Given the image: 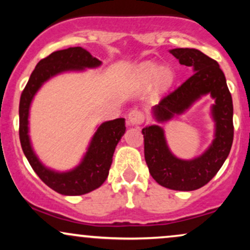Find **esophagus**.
I'll return each mask as SVG.
<instances>
[{
    "label": "esophagus",
    "mask_w": 250,
    "mask_h": 250,
    "mask_svg": "<svg viewBox=\"0 0 250 250\" xmlns=\"http://www.w3.org/2000/svg\"><path fill=\"white\" fill-rule=\"evenodd\" d=\"M145 121V116H143V113L139 109H133V110L129 111L128 114V123L131 125H141V123Z\"/></svg>",
    "instance_id": "esophagus-1"
}]
</instances>
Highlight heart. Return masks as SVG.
<instances>
[{
  "mask_svg": "<svg viewBox=\"0 0 250 250\" xmlns=\"http://www.w3.org/2000/svg\"><path fill=\"white\" fill-rule=\"evenodd\" d=\"M136 76L142 83H149L156 79V84L161 90L170 87L174 82V71L169 67H159L155 62H145L136 69Z\"/></svg>",
  "mask_w": 250,
  "mask_h": 250,
  "instance_id": "obj_1",
  "label": "heart"
}]
</instances>
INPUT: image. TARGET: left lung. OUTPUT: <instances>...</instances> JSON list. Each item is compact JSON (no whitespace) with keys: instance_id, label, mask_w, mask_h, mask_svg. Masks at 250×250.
<instances>
[{"instance_id":"1","label":"left lung","mask_w":250,"mask_h":250,"mask_svg":"<svg viewBox=\"0 0 250 250\" xmlns=\"http://www.w3.org/2000/svg\"><path fill=\"white\" fill-rule=\"evenodd\" d=\"M170 54L181 64L193 69L186 80L153 108L157 122H166L174 115L185 113L201 96L210 94L215 100L211 115L215 137L207 150L193 160H181L169 150L165 131L153 125L142 129L145 159L153 179L162 187L189 191L203 187L216 175L230 151L234 137L233 100L219 63L197 49L176 48Z\"/></svg>"}]
</instances>
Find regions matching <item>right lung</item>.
I'll list each match as a JSON object with an SVG mask.
<instances>
[{"label": "right lung", "instance_id": "1", "mask_svg": "<svg viewBox=\"0 0 250 250\" xmlns=\"http://www.w3.org/2000/svg\"><path fill=\"white\" fill-rule=\"evenodd\" d=\"M101 61L82 47L57 50L36 64L20 100V141L31 168L48 187L62 195H83L101 187L108 177L115 148L125 131V119L103 122L94 134L81 163L69 171L59 173L44 167L34 153L29 139L28 117L31 101L41 85L64 71L96 68Z\"/></svg>", "mask_w": 250, "mask_h": 250}]
</instances>
